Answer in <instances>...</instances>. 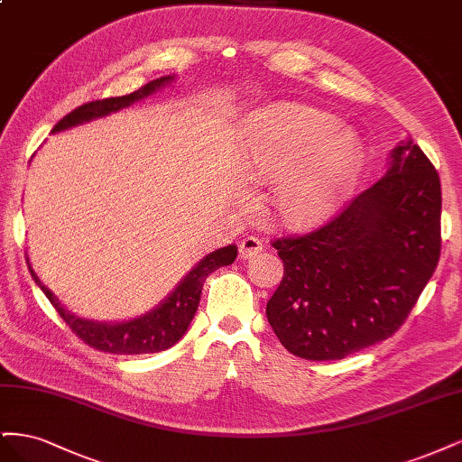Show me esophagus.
Segmentation results:
<instances>
[{"instance_id": "34e87169", "label": "esophagus", "mask_w": 462, "mask_h": 462, "mask_svg": "<svg viewBox=\"0 0 462 462\" xmlns=\"http://www.w3.org/2000/svg\"><path fill=\"white\" fill-rule=\"evenodd\" d=\"M260 250H262V241L258 239V236L250 235V236H246V239H243L241 245H239V258L248 260V258H253L254 254H258Z\"/></svg>"}]
</instances>
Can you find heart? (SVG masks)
Masks as SVG:
<instances>
[{"label":"heart","instance_id":"1","mask_svg":"<svg viewBox=\"0 0 462 462\" xmlns=\"http://www.w3.org/2000/svg\"><path fill=\"white\" fill-rule=\"evenodd\" d=\"M360 158V143L337 117L309 106L277 104L250 119L241 171L250 183H277L279 219L304 227L337 206L358 173Z\"/></svg>","mask_w":462,"mask_h":462}]
</instances>
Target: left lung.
<instances>
[{
  "instance_id": "8db88e82",
  "label": "left lung",
  "mask_w": 462,
  "mask_h": 462,
  "mask_svg": "<svg viewBox=\"0 0 462 462\" xmlns=\"http://www.w3.org/2000/svg\"><path fill=\"white\" fill-rule=\"evenodd\" d=\"M283 279L265 306L277 339L306 360H339L391 337L441 254V183L401 143L382 179L324 226L272 241Z\"/></svg>"
}]
</instances>
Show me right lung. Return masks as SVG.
<instances>
[{
  "instance_id": "add662e5",
  "label": "right lung",
  "mask_w": 462,
  "mask_h": 462,
  "mask_svg": "<svg viewBox=\"0 0 462 462\" xmlns=\"http://www.w3.org/2000/svg\"><path fill=\"white\" fill-rule=\"evenodd\" d=\"M170 80H171V75H167L156 80H150L148 85L134 90L133 94L104 97V100L82 104L75 107L71 114H67L63 119H60L58 125L51 129V133L75 127V125H80L96 117H104L111 114V111L127 107L133 102L141 100V97H146L152 92H156L160 87H163L165 82ZM235 258H236L235 245L223 246L216 250V253L208 254L204 260L199 262L197 268H194L183 282L177 285V289L170 297H167V300H163L162 306H158L156 310H152L146 316H141L131 321H123V324H97V321L80 319L73 316L71 312L63 309L46 285H42L34 270L31 268L29 258H26V265H29V272L36 282V285L44 291V295L50 299L53 309L58 310V314L69 326V329H71L82 343H87L88 346L96 348V351L111 353V355H150V353L165 351V348L173 346L180 337H183L194 314H197L206 277L212 272L223 268V265L233 263Z\"/></svg>"
}]
</instances>
